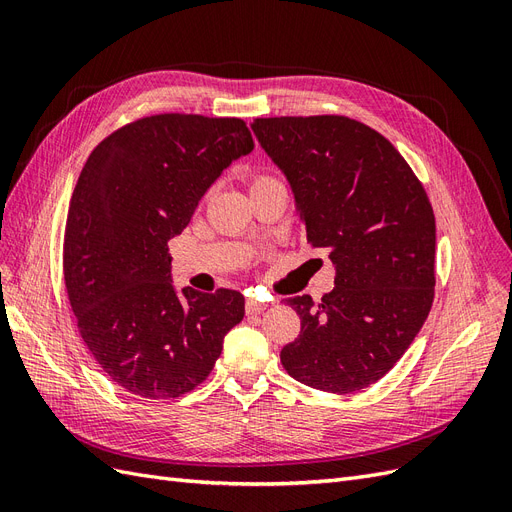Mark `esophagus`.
Here are the masks:
<instances>
[{
    "label": "esophagus",
    "mask_w": 512,
    "mask_h": 512,
    "mask_svg": "<svg viewBox=\"0 0 512 512\" xmlns=\"http://www.w3.org/2000/svg\"><path fill=\"white\" fill-rule=\"evenodd\" d=\"M267 307H269L267 303L256 301V299H247V301H245V312H247V314H262Z\"/></svg>",
    "instance_id": "obj_1"
}]
</instances>
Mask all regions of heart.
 Returning a JSON list of instances; mask_svg holds the SVG:
<instances>
[{"instance_id":"1","label":"heart","mask_w":512,"mask_h":512,"mask_svg":"<svg viewBox=\"0 0 512 512\" xmlns=\"http://www.w3.org/2000/svg\"><path fill=\"white\" fill-rule=\"evenodd\" d=\"M260 181H267V179H265V177H260V179H256L254 183H260Z\"/></svg>"}]
</instances>
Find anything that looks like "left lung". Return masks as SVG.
<instances>
[{
  "instance_id": "left-lung-1",
  "label": "left lung",
  "mask_w": 512,
  "mask_h": 512,
  "mask_svg": "<svg viewBox=\"0 0 512 512\" xmlns=\"http://www.w3.org/2000/svg\"><path fill=\"white\" fill-rule=\"evenodd\" d=\"M260 147L288 179L307 243L329 250L335 288L288 299L301 333L288 374L354 393L414 342L433 303L436 218L421 181L382 134L339 115L254 119Z\"/></svg>"
}]
</instances>
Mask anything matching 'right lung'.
<instances>
[{"label": "right lung", "mask_w": 512, "mask_h": 512, "mask_svg": "<svg viewBox=\"0 0 512 512\" xmlns=\"http://www.w3.org/2000/svg\"><path fill=\"white\" fill-rule=\"evenodd\" d=\"M252 149L243 119L168 113L106 136L81 170L64 237L68 299L91 356L132 395L196 389L243 320L237 290L177 292L168 241Z\"/></svg>", "instance_id": "add662e5"}]
</instances>
